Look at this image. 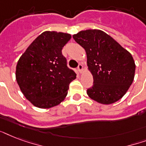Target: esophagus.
I'll list each match as a JSON object with an SVG mask.
<instances>
[{
  "label": "esophagus",
  "instance_id": "esophagus-1",
  "mask_svg": "<svg viewBox=\"0 0 146 146\" xmlns=\"http://www.w3.org/2000/svg\"><path fill=\"white\" fill-rule=\"evenodd\" d=\"M82 68H83V67H82V64H79V65H78L77 70H78V71H79V72H80V73H81V72H82Z\"/></svg>",
  "mask_w": 146,
  "mask_h": 146
}]
</instances>
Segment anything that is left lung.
<instances>
[{
	"label": "left lung",
	"instance_id": "obj_1",
	"mask_svg": "<svg viewBox=\"0 0 146 146\" xmlns=\"http://www.w3.org/2000/svg\"><path fill=\"white\" fill-rule=\"evenodd\" d=\"M73 38L86 50L87 64L93 76L88 96L104 104L117 102L133 81L136 65L131 54L103 31H81Z\"/></svg>",
	"mask_w": 146,
	"mask_h": 146
}]
</instances>
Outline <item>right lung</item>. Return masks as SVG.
<instances>
[{
    "mask_svg": "<svg viewBox=\"0 0 146 146\" xmlns=\"http://www.w3.org/2000/svg\"><path fill=\"white\" fill-rule=\"evenodd\" d=\"M70 38L67 33L44 32L18 60L17 82L25 97L35 107L49 108L59 104L76 77L62 54L63 47Z\"/></svg>",
    "mask_w": 146,
    "mask_h": 146,
    "instance_id": "right-lung-1",
    "label": "right lung"
}]
</instances>
